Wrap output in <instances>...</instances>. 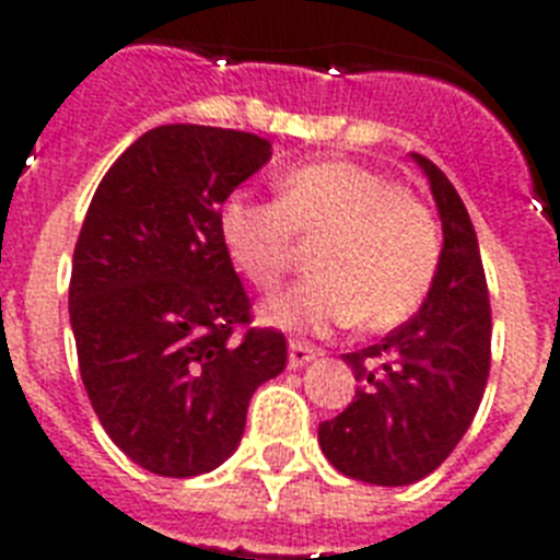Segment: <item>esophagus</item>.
<instances>
[{"mask_svg": "<svg viewBox=\"0 0 560 560\" xmlns=\"http://www.w3.org/2000/svg\"><path fill=\"white\" fill-rule=\"evenodd\" d=\"M316 358H319V349H314V346H307V342L290 340V349H288V366L290 369L307 366V363H314Z\"/></svg>", "mask_w": 560, "mask_h": 560, "instance_id": "obj_1", "label": "esophagus"}]
</instances>
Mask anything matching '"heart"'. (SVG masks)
Wrapping results in <instances>:
<instances>
[{
	"label": "heart",
	"mask_w": 560,
	"mask_h": 560,
	"mask_svg": "<svg viewBox=\"0 0 560 560\" xmlns=\"http://www.w3.org/2000/svg\"><path fill=\"white\" fill-rule=\"evenodd\" d=\"M218 223L232 261L261 290L293 270L299 244H314V276L264 305L267 323L296 331L354 319L372 331L398 328L424 305L442 261L430 206L354 162L288 171L279 200L232 191Z\"/></svg>",
	"instance_id": "heart-1"
}]
</instances>
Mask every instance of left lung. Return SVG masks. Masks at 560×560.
Listing matches in <instances>:
<instances>
[{
  "label": "left lung",
  "instance_id": "obj_1",
  "mask_svg": "<svg viewBox=\"0 0 560 560\" xmlns=\"http://www.w3.org/2000/svg\"><path fill=\"white\" fill-rule=\"evenodd\" d=\"M442 218V261L424 305L369 349L342 354L354 400L319 424L334 468L372 486L433 474L477 416L491 369V305L477 232L453 183L412 153Z\"/></svg>",
  "mask_w": 560,
  "mask_h": 560
}]
</instances>
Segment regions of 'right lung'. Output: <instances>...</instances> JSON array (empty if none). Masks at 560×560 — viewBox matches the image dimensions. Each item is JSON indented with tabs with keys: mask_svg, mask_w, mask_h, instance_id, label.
<instances>
[{
	"mask_svg": "<svg viewBox=\"0 0 560 560\" xmlns=\"http://www.w3.org/2000/svg\"><path fill=\"white\" fill-rule=\"evenodd\" d=\"M267 139L202 125L139 136L104 174L69 281L78 366L95 416L156 477H200L241 444L253 392L288 340L249 328L220 206L267 165Z\"/></svg>",
	"mask_w": 560,
	"mask_h": 560,
	"instance_id": "obj_1",
	"label": "right lung"
}]
</instances>
